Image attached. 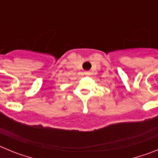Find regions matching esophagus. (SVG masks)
Segmentation results:
<instances>
[{
  "label": "esophagus",
  "instance_id": "1",
  "mask_svg": "<svg viewBox=\"0 0 158 158\" xmlns=\"http://www.w3.org/2000/svg\"><path fill=\"white\" fill-rule=\"evenodd\" d=\"M85 73V75H90V73H91L89 72V71H85V73Z\"/></svg>",
  "mask_w": 158,
  "mask_h": 158
}]
</instances>
